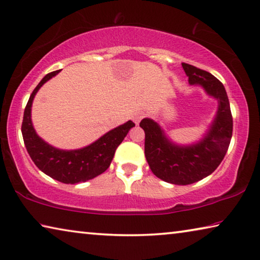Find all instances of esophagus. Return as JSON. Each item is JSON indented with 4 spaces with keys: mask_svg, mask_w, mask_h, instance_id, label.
<instances>
[{
    "mask_svg": "<svg viewBox=\"0 0 260 260\" xmlns=\"http://www.w3.org/2000/svg\"><path fill=\"white\" fill-rule=\"evenodd\" d=\"M145 117H146V113H145V112H142V111H140V112H137V113L134 114L133 120H134V122L137 123V125H138V123H139L140 121H141L142 119L145 118Z\"/></svg>",
    "mask_w": 260,
    "mask_h": 260,
    "instance_id": "obj_1",
    "label": "esophagus"
}]
</instances>
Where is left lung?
I'll return each instance as SVG.
<instances>
[{
  "label": "left lung",
  "instance_id": "obj_1",
  "mask_svg": "<svg viewBox=\"0 0 260 260\" xmlns=\"http://www.w3.org/2000/svg\"><path fill=\"white\" fill-rule=\"evenodd\" d=\"M191 85H201L216 98L219 109L211 128L196 145L178 146L171 142L157 122L142 119L145 131V155L156 177L175 185H188L204 179L220 166L233 135V115L223 84L211 73L188 63H182Z\"/></svg>",
  "mask_w": 260,
  "mask_h": 260
}]
</instances>
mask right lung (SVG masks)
Returning a JSON list of instances; mask_svg holds the SVG:
<instances>
[{
  "label": "right lung",
  "instance_id": "obj_1",
  "mask_svg": "<svg viewBox=\"0 0 260 260\" xmlns=\"http://www.w3.org/2000/svg\"><path fill=\"white\" fill-rule=\"evenodd\" d=\"M57 73L59 71L47 74L28 98L22 122L23 140L30 157L44 174L63 184L83 183L108 170L115 149L135 123L131 120L127 121L81 149L61 150L48 145L36 133L31 120V106L41 85Z\"/></svg>",
  "mask_w": 260,
  "mask_h": 260
}]
</instances>
